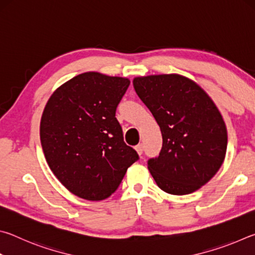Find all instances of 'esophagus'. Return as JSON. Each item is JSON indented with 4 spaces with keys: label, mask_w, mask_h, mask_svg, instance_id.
Instances as JSON below:
<instances>
[{
    "label": "esophagus",
    "mask_w": 255,
    "mask_h": 255,
    "mask_svg": "<svg viewBox=\"0 0 255 255\" xmlns=\"http://www.w3.org/2000/svg\"><path fill=\"white\" fill-rule=\"evenodd\" d=\"M135 149L137 150V153L139 154V155L143 154V150H144V148H143V145H141V144H138V145L136 146V147H135Z\"/></svg>",
    "instance_id": "34e87169"
}]
</instances>
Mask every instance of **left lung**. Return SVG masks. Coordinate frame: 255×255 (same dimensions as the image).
I'll list each match as a JSON object with an SVG mask.
<instances>
[{
  "mask_svg": "<svg viewBox=\"0 0 255 255\" xmlns=\"http://www.w3.org/2000/svg\"><path fill=\"white\" fill-rule=\"evenodd\" d=\"M133 89L161 128L159 155L148 170L163 191L192 193L217 173L227 130L221 112L199 85L179 74L135 77Z\"/></svg>",
  "mask_w": 255,
  "mask_h": 255,
  "instance_id": "8db88e82",
  "label": "left lung"
}]
</instances>
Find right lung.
Here are the masks:
<instances>
[{
	"mask_svg": "<svg viewBox=\"0 0 255 255\" xmlns=\"http://www.w3.org/2000/svg\"><path fill=\"white\" fill-rule=\"evenodd\" d=\"M130 81L88 72L51 94L42 112L40 141L46 161L68 191L103 200L139 156L124 141L116 110Z\"/></svg>",
	"mask_w": 255,
	"mask_h": 255,
	"instance_id": "obj_1",
	"label": "right lung"
}]
</instances>
